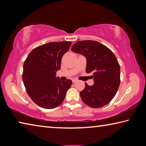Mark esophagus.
<instances>
[{
  "label": "esophagus",
  "mask_w": 146,
  "mask_h": 146,
  "mask_svg": "<svg viewBox=\"0 0 146 146\" xmlns=\"http://www.w3.org/2000/svg\"><path fill=\"white\" fill-rule=\"evenodd\" d=\"M76 81H77V80H76V79H72V82L73 83H75Z\"/></svg>",
  "instance_id": "1"
}]
</instances>
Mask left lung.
<instances>
[{
    "label": "left lung",
    "mask_w": 146,
    "mask_h": 146,
    "mask_svg": "<svg viewBox=\"0 0 146 146\" xmlns=\"http://www.w3.org/2000/svg\"><path fill=\"white\" fill-rule=\"evenodd\" d=\"M71 51L86 56V73L93 74V86L85 83V88L80 93L83 102L93 108L107 105L115 96L120 82V65L114 53L95 40L76 42Z\"/></svg>",
    "instance_id": "1"
}]
</instances>
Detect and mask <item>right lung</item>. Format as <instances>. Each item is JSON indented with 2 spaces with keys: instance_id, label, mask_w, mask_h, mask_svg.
Returning <instances> with one entry per match:
<instances>
[{
  "instance_id": "right-lung-1",
  "label": "right lung",
  "mask_w": 146,
  "mask_h": 146,
  "mask_svg": "<svg viewBox=\"0 0 146 146\" xmlns=\"http://www.w3.org/2000/svg\"><path fill=\"white\" fill-rule=\"evenodd\" d=\"M71 45L70 41L43 44L33 49L24 61L23 80L26 92L41 108L53 109L60 105L72 84L70 79L62 82L55 76L62 57Z\"/></svg>"
}]
</instances>
